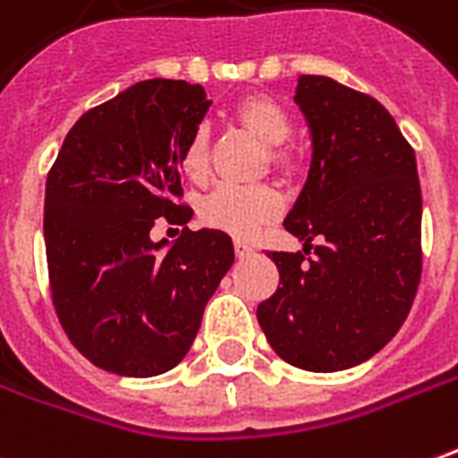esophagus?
<instances>
[{
	"label": "esophagus",
	"instance_id": "obj_1",
	"mask_svg": "<svg viewBox=\"0 0 458 458\" xmlns=\"http://www.w3.org/2000/svg\"><path fill=\"white\" fill-rule=\"evenodd\" d=\"M255 248H252L250 242H245V240H235V255L238 258H250Z\"/></svg>",
	"mask_w": 458,
	"mask_h": 458
}]
</instances>
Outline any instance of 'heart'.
I'll return each instance as SVG.
<instances>
[{
	"label": "heart",
	"mask_w": 458,
	"mask_h": 458,
	"mask_svg": "<svg viewBox=\"0 0 458 458\" xmlns=\"http://www.w3.org/2000/svg\"><path fill=\"white\" fill-rule=\"evenodd\" d=\"M233 118L242 129L250 131L255 139L262 140L265 146H273L270 161L280 171H290L295 165L293 153L280 146L290 136L293 121L273 96H242L233 106ZM178 165H181L185 178H191V181L206 178L208 168H210L206 131L198 129L185 139L183 148L178 153ZM280 213H283V198L267 185H252V188L220 185L200 203L203 223L210 228L230 233L235 238H255L267 223L280 218Z\"/></svg>",
	"instance_id": "1"
}]
</instances>
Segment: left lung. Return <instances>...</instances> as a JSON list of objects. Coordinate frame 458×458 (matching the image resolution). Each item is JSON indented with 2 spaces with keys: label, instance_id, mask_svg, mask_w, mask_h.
Returning a JSON list of instances; mask_svg holds the SVG:
<instances>
[{
  "label": "left lung",
  "instance_id": "left-lung-1",
  "mask_svg": "<svg viewBox=\"0 0 458 458\" xmlns=\"http://www.w3.org/2000/svg\"><path fill=\"white\" fill-rule=\"evenodd\" d=\"M295 104L312 136V161L284 230L315 237L316 258L267 252L280 287L258 322L284 362L340 372L367 362L407 319L421 275L417 158L377 98L327 76L297 79Z\"/></svg>",
  "mask_w": 458,
  "mask_h": 458
}]
</instances>
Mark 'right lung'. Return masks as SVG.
Masks as SVG:
<instances>
[{
	"label": "right lung",
	"instance_id": "1",
	"mask_svg": "<svg viewBox=\"0 0 458 458\" xmlns=\"http://www.w3.org/2000/svg\"><path fill=\"white\" fill-rule=\"evenodd\" d=\"M210 101L200 84L148 79L86 111L47 178L44 242L54 307L73 347L121 377L174 369L235 260L228 233L151 240L188 223L178 153Z\"/></svg>",
	"mask_w": 458,
	"mask_h": 458
}]
</instances>
